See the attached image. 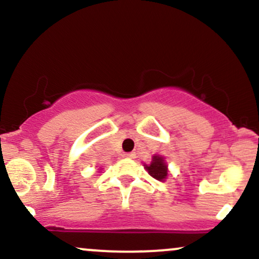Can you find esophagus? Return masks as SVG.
<instances>
[{
  "label": "esophagus",
  "instance_id": "34e87169",
  "mask_svg": "<svg viewBox=\"0 0 259 259\" xmlns=\"http://www.w3.org/2000/svg\"><path fill=\"white\" fill-rule=\"evenodd\" d=\"M123 157L129 158V159H134V158L136 157V154L134 153V152H130V153H124V154H123Z\"/></svg>",
  "mask_w": 259,
  "mask_h": 259
}]
</instances>
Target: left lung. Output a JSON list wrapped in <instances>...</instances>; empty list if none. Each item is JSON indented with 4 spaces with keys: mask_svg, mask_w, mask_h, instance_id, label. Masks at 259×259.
<instances>
[{
    "mask_svg": "<svg viewBox=\"0 0 259 259\" xmlns=\"http://www.w3.org/2000/svg\"><path fill=\"white\" fill-rule=\"evenodd\" d=\"M146 170L153 179L158 181H164L167 176V169L166 164H165L164 159L159 155H154L153 160L149 165H145Z\"/></svg>",
    "mask_w": 259,
    "mask_h": 259,
    "instance_id": "8db88e82",
    "label": "left lung"
}]
</instances>
